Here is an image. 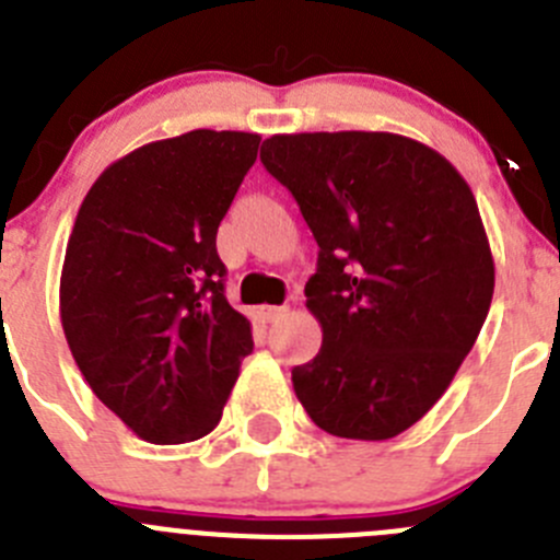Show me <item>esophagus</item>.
I'll return each mask as SVG.
<instances>
[{
	"instance_id": "1",
	"label": "esophagus",
	"mask_w": 560,
	"mask_h": 560,
	"mask_svg": "<svg viewBox=\"0 0 560 560\" xmlns=\"http://www.w3.org/2000/svg\"><path fill=\"white\" fill-rule=\"evenodd\" d=\"M283 314H285L283 305H260V308H257V316H260L264 323H277Z\"/></svg>"
}]
</instances>
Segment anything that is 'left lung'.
I'll use <instances>...</instances> for the list:
<instances>
[{"mask_svg":"<svg viewBox=\"0 0 560 560\" xmlns=\"http://www.w3.org/2000/svg\"><path fill=\"white\" fill-rule=\"evenodd\" d=\"M260 162L319 246L305 305L323 348L291 370L316 427L389 440L440 400L493 296V257L457 167L387 131L275 133Z\"/></svg>","mask_w":560,"mask_h":560,"instance_id":"left-lung-1","label":"left lung"}]
</instances>
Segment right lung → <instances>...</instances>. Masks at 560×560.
Instances as JSON below:
<instances>
[{"label":"right lung","instance_id":"add662e5","mask_svg":"<svg viewBox=\"0 0 560 560\" xmlns=\"http://www.w3.org/2000/svg\"><path fill=\"white\" fill-rule=\"evenodd\" d=\"M260 137L187 131L101 173L69 235L61 325L92 393L148 443L219 427L252 353L249 319L224 294L221 219Z\"/></svg>","mask_w":560,"mask_h":560}]
</instances>
